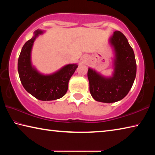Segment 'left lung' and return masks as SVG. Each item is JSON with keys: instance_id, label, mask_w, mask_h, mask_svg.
Here are the masks:
<instances>
[{"instance_id": "obj_1", "label": "left lung", "mask_w": 155, "mask_h": 155, "mask_svg": "<svg viewBox=\"0 0 155 155\" xmlns=\"http://www.w3.org/2000/svg\"><path fill=\"white\" fill-rule=\"evenodd\" d=\"M109 42L115 52L112 77H104L91 68L87 72L91 96L96 101L106 103L119 101L127 95L137 72L134 52L124 34L115 31Z\"/></svg>"}]
</instances>
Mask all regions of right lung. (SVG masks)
<instances>
[{"mask_svg": "<svg viewBox=\"0 0 155 155\" xmlns=\"http://www.w3.org/2000/svg\"><path fill=\"white\" fill-rule=\"evenodd\" d=\"M41 30H36L34 36L23 46L18 61L20 79L27 91L40 101H54L61 98L67 92L68 82L78 67L68 64L53 74L44 75L39 72L31 61V53L35 38Z\"/></svg>", "mask_w": 155, "mask_h": 155, "instance_id": "obj_1", "label": "right lung"}]
</instances>
